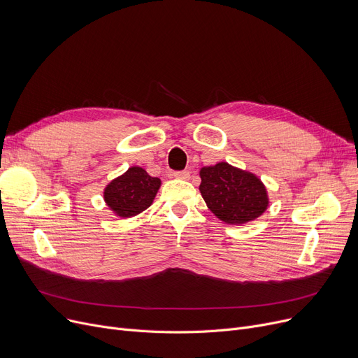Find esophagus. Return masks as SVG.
I'll return each mask as SVG.
<instances>
[{
    "instance_id": "1",
    "label": "esophagus",
    "mask_w": 358,
    "mask_h": 358,
    "mask_svg": "<svg viewBox=\"0 0 358 358\" xmlns=\"http://www.w3.org/2000/svg\"><path fill=\"white\" fill-rule=\"evenodd\" d=\"M173 176L176 178H178V180H189L190 178V173L189 171H176Z\"/></svg>"
}]
</instances>
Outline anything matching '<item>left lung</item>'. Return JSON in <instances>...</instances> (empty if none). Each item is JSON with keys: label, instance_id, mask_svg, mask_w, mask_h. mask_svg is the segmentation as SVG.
Here are the masks:
<instances>
[{"label": "left lung", "instance_id": "obj_1", "mask_svg": "<svg viewBox=\"0 0 358 358\" xmlns=\"http://www.w3.org/2000/svg\"><path fill=\"white\" fill-rule=\"evenodd\" d=\"M200 177V193L204 201L224 223H245L267 209L266 187L254 174L219 162L201 168Z\"/></svg>", "mask_w": 358, "mask_h": 358}]
</instances>
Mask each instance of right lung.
<instances>
[{
    "mask_svg": "<svg viewBox=\"0 0 358 358\" xmlns=\"http://www.w3.org/2000/svg\"><path fill=\"white\" fill-rule=\"evenodd\" d=\"M159 185V178L150 177L143 168L131 166L106 187L104 200L113 212L122 217H130L152 204Z\"/></svg>",
    "mask_w": 358,
    "mask_h": 358,
    "instance_id": "obj_1",
    "label": "right lung"
}]
</instances>
